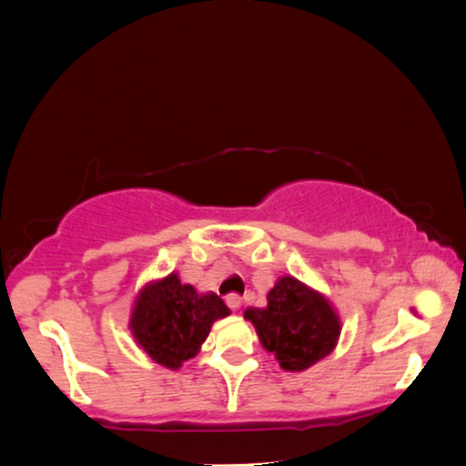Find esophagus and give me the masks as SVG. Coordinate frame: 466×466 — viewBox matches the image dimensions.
Segmentation results:
<instances>
[{"label":"esophagus","mask_w":466,"mask_h":466,"mask_svg":"<svg viewBox=\"0 0 466 466\" xmlns=\"http://www.w3.org/2000/svg\"><path fill=\"white\" fill-rule=\"evenodd\" d=\"M226 302H228V306H230L232 310H238L240 306H242V296H238V294H230L226 298Z\"/></svg>","instance_id":"esophagus-1"}]
</instances>
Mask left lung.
I'll return each mask as SVG.
<instances>
[{
    "instance_id": "left-lung-1",
    "label": "left lung",
    "mask_w": 466,
    "mask_h": 466,
    "mask_svg": "<svg viewBox=\"0 0 466 466\" xmlns=\"http://www.w3.org/2000/svg\"><path fill=\"white\" fill-rule=\"evenodd\" d=\"M267 353L288 372H304L337 347L341 317L319 289L281 275L267 294L265 309L244 310Z\"/></svg>"
}]
</instances>
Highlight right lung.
Masks as SVG:
<instances>
[{
	"label": "right lung",
	"mask_w": 466,
	"mask_h": 466,
	"mask_svg": "<svg viewBox=\"0 0 466 466\" xmlns=\"http://www.w3.org/2000/svg\"><path fill=\"white\" fill-rule=\"evenodd\" d=\"M230 310L216 294H199L178 273L147 281L133 299L129 330L133 341L149 360L168 370L199 353L211 325Z\"/></svg>",
	"instance_id": "right-lung-1"
}]
</instances>
